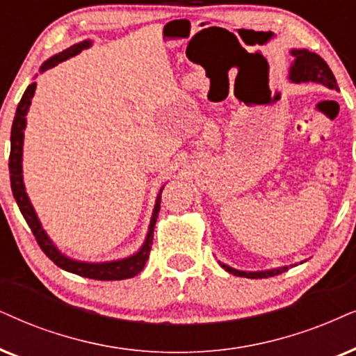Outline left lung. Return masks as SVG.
I'll list each match as a JSON object with an SVG mask.
<instances>
[{"mask_svg": "<svg viewBox=\"0 0 356 356\" xmlns=\"http://www.w3.org/2000/svg\"><path fill=\"white\" fill-rule=\"evenodd\" d=\"M292 56H294V64L291 67L289 79L292 82L300 83V82H314L318 85H323V87L330 90H339V85H337V80L332 74L330 67L327 65V62L323 60L321 56H317L316 52H310L307 49H292ZM222 264L225 271L235 274V276L241 277H250V279H263V277H271L276 276V274H281L287 271V266L277 268V269H269V271H256V273H246V271H238L235 268L227 266V264Z\"/></svg>", "mask_w": 356, "mask_h": 356, "instance_id": "obj_1", "label": "left lung"}]
</instances>
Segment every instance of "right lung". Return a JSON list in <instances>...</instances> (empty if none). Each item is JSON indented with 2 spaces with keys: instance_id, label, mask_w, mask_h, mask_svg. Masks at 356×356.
<instances>
[{
  "instance_id": "obj_1",
  "label": "right lung",
  "mask_w": 356,
  "mask_h": 356,
  "mask_svg": "<svg viewBox=\"0 0 356 356\" xmlns=\"http://www.w3.org/2000/svg\"><path fill=\"white\" fill-rule=\"evenodd\" d=\"M90 46V40H83V42L75 44L65 51H62L57 56L49 58L47 62H44L42 67H40V72H46L47 69H52L54 65L60 64V62L67 60L69 57L77 56L79 52H82V49H87ZM35 92V82L31 83L28 88H26L24 95H22L19 105L16 108L15 120H13L11 126V152H10V179H11V191L13 195H15L16 204L19 207L22 217H24L26 222H28L31 232L35 236V241L40 246V250L46 253V256L54 263L57 264L58 268L65 269V271L79 274V276L97 279V281H121V279H129L134 277L139 274L145 268L147 258H149V251L152 246V235H154V225L157 220V213L161 210V188L159 195L156 199L154 211H152L149 230H147L146 241L143 243L141 250L138 253L124 259L118 261H108V263H85V261H75L70 259L69 256L62 254L60 251L57 250V246L51 241V238L47 236V233L44 232L42 225H40L38 215L31 205V200L26 193L24 182H22V141H24V128H26V115H28L31 98L34 97Z\"/></svg>"
}]
</instances>
